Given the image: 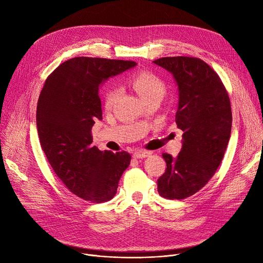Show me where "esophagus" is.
Returning a JSON list of instances; mask_svg holds the SVG:
<instances>
[{
	"label": "esophagus",
	"mask_w": 263,
	"mask_h": 263,
	"mask_svg": "<svg viewBox=\"0 0 263 263\" xmlns=\"http://www.w3.org/2000/svg\"><path fill=\"white\" fill-rule=\"evenodd\" d=\"M153 155V151H148V150H137L134 153V158L137 159H142V158H147Z\"/></svg>",
	"instance_id": "esophagus-1"
}]
</instances>
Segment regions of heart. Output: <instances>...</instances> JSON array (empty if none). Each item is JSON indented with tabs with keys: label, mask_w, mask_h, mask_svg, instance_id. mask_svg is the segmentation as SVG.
Here are the masks:
<instances>
[{
	"label": "heart",
	"mask_w": 263,
	"mask_h": 263,
	"mask_svg": "<svg viewBox=\"0 0 263 263\" xmlns=\"http://www.w3.org/2000/svg\"><path fill=\"white\" fill-rule=\"evenodd\" d=\"M130 84L134 87V90L139 94L142 101L151 98L161 100L165 90L164 83L161 79L146 70L134 74L130 78ZM118 97L119 92L116 87H109L104 98L105 107L112 108L118 100Z\"/></svg>",
	"instance_id": "1"
}]
</instances>
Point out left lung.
<instances>
[{"instance_id":"1","label":"left lung","mask_w":263,"mask_h":263,"mask_svg":"<svg viewBox=\"0 0 263 263\" xmlns=\"http://www.w3.org/2000/svg\"><path fill=\"white\" fill-rule=\"evenodd\" d=\"M153 62L176 80V123L183 132L180 154L176 158L162 154L166 169L158 179V192L169 200H183L198 192L220 164L232 132V107L219 77L203 60L164 57Z\"/></svg>"}]
</instances>
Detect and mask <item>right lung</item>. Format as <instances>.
Instances as JSON below:
<instances>
[{"label":"right lung","instance_id":"add662e5","mask_svg":"<svg viewBox=\"0 0 263 263\" xmlns=\"http://www.w3.org/2000/svg\"><path fill=\"white\" fill-rule=\"evenodd\" d=\"M137 63L76 57L47 78L37 104L41 146L51 168L77 196L93 203L112 200L130 163L126 151L92 146V126L102 119L100 84Z\"/></svg>","mask_w":263,"mask_h":263}]
</instances>
